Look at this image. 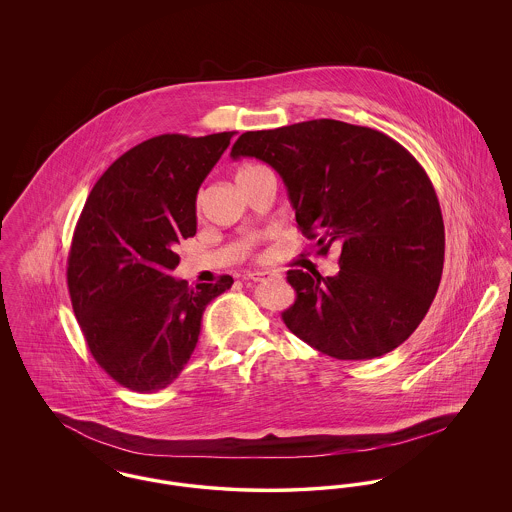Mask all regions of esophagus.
Instances as JSON below:
<instances>
[{
    "label": "esophagus",
    "instance_id": "34e87169",
    "mask_svg": "<svg viewBox=\"0 0 512 512\" xmlns=\"http://www.w3.org/2000/svg\"><path fill=\"white\" fill-rule=\"evenodd\" d=\"M276 276H278V274L268 272V270H255V272L249 274V280H253V282H267V280H272V278H276Z\"/></svg>",
    "mask_w": 512,
    "mask_h": 512
}]
</instances>
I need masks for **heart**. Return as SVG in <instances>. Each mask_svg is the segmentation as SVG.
<instances>
[{"label": "heart", "instance_id": "obj_1", "mask_svg": "<svg viewBox=\"0 0 512 512\" xmlns=\"http://www.w3.org/2000/svg\"><path fill=\"white\" fill-rule=\"evenodd\" d=\"M261 172H267V169L261 167V165H244L236 172V182H242V180H247L251 176H257ZM197 209H199V199H197Z\"/></svg>", "mask_w": 512, "mask_h": 512}]
</instances>
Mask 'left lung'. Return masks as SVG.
<instances>
[{
  "label": "left lung",
  "instance_id": "left-lung-1",
  "mask_svg": "<svg viewBox=\"0 0 512 512\" xmlns=\"http://www.w3.org/2000/svg\"><path fill=\"white\" fill-rule=\"evenodd\" d=\"M230 157L268 163L318 255L341 249L336 276L288 270L290 332L341 361L407 340L436 297L445 255L438 195L413 155L384 132L317 119L244 132Z\"/></svg>",
  "mask_w": 512,
  "mask_h": 512
}]
</instances>
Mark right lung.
I'll return each mask as SVG.
<instances>
[{"label":"right lung","mask_w":512,"mask_h":512,"mask_svg":"<svg viewBox=\"0 0 512 512\" xmlns=\"http://www.w3.org/2000/svg\"><path fill=\"white\" fill-rule=\"evenodd\" d=\"M234 132L161 134L121 155L96 182L67 261L73 311L92 357L115 382L163 390L190 361L205 307L234 280L188 288L172 278L176 245L195 236L201 182Z\"/></svg>","instance_id":"add662e5"}]
</instances>
